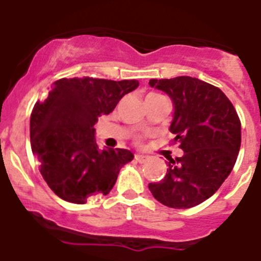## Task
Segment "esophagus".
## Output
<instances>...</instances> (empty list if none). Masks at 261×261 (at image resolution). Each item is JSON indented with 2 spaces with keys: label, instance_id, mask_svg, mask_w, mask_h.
Segmentation results:
<instances>
[{
  "label": "esophagus",
  "instance_id": "1",
  "mask_svg": "<svg viewBox=\"0 0 261 261\" xmlns=\"http://www.w3.org/2000/svg\"><path fill=\"white\" fill-rule=\"evenodd\" d=\"M135 160H136V162L140 163V164H143V163H145L147 160V156H145V155H141V154H136L135 155Z\"/></svg>",
  "mask_w": 261,
  "mask_h": 261
}]
</instances>
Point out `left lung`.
<instances>
[{
	"label": "left lung",
	"mask_w": 261,
	"mask_h": 261,
	"mask_svg": "<svg viewBox=\"0 0 261 261\" xmlns=\"http://www.w3.org/2000/svg\"><path fill=\"white\" fill-rule=\"evenodd\" d=\"M149 84L172 99L169 130L184 151L168 159L164 179L150 183L149 189L164 206L191 208L213 196L230 175L241 145L240 118L220 88L198 78L181 75Z\"/></svg>",
	"instance_id": "left-lung-1"
}]
</instances>
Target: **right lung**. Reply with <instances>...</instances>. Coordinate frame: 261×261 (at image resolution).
<instances>
[{
	"label": "right lung",
	"instance_id": "right-lung-1",
	"mask_svg": "<svg viewBox=\"0 0 261 261\" xmlns=\"http://www.w3.org/2000/svg\"><path fill=\"white\" fill-rule=\"evenodd\" d=\"M138 87L136 80L62 78L54 82L45 101L36 102L30 117L31 150L44 180L58 197L83 204L88 197L110 193L134 154L99 149L94 123Z\"/></svg>",
	"mask_w": 261,
	"mask_h": 261
}]
</instances>
